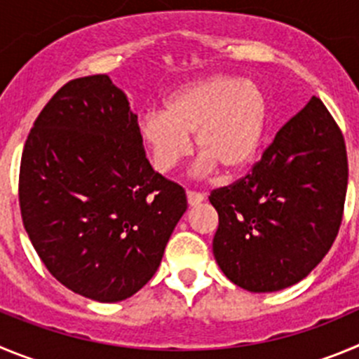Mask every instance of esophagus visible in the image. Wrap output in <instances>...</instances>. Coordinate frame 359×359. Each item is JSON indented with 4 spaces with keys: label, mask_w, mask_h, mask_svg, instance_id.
Instances as JSON below:
<instances>
[{
    "label": "esophagus",
    "mask_w": 359,
    "mask_h": 359,
    "mask_svg": "<svg viewBox=\"0 0 359 359\" xmlns=\"http://www.w3.org/2000/svg\"><path fill=\"white\" fill-rule=\"evenodd\" d=\"M203 200H205V195L203 193H198V191H187V203H189L191 207L198 205V203H202Z\"/></svg>",
    "instance_id": "1"
}]
</instances>
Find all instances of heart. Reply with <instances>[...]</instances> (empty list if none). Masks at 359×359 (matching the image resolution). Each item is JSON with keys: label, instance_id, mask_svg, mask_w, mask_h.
<instances>
[{"label": "heart", "instance_id": "1", "mask_svg": "<svg viewBox=\"0 0 359 359\" xmlns=\"http://www.w3.org/2000/svg\"><path fill=\"white\" fill-rule=\"evenodd\" d=\"M269 104L257 83L216 74L177 90L164 111H149L138 122V138L159 172H170L193 150L189 134L203 152L200 170L214 164L236 173L253 159L262 140Z\"/></svg>", "mask_w": 359, "mask_h": 359}]
</instances>
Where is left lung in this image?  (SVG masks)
<instances>
[{"label":"left lung","instance_id":"8db88e82","mask_svg":"<svg viewBox=\"0 0 359 359\" xmlns=\"http://www.w3.org/2000/svg\"><path fill=\"white\" fill-rule=\"evenodd\" d=\"M344 134L317 97L294 115L250 173L210 191L217 266L250 292L308 276L337 239L347 193Z\"/></svg>","mask_w":359,"mask_h":359}]
</instances>
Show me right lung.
<instances>
[{
    "mask_svg": "<svg viewBox=\"0 0 359 359\" xmlns=\"http://www.w3.org/2000/svg\"><path fill=\"white\" fill-rule=\"evenodd\" d=\"M19 205L49 273L72 292L116 303L154 276L187 200L150 166L126 93L97 74L65 83L36 116Z\"/></svg>",
    "mask_w": 359,
    "mask_h": 359,
    "instance_id": "1",
    "label": "right lung"
}]
</instances>
